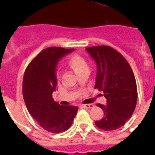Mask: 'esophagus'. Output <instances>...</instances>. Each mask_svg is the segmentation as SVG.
Wrapping results in <instances>:
<instances>
[{
  "mask_svg": "<svg viewBox=\"0 0 155 155\" xmlns=\"http://www.w3.org/2000/svg\"><path fill=\"white\" fill-rule=\"evenodd\" d=\"M80 107L84 108H92L94 107V104H81Z\"/></svg>",
  "mask_w": 155,
  "mask_h": 155,
  "instance_id": "esophagus-1",
  "label": "esophagus"
}]
</instances>
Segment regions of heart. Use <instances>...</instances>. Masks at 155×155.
Here are the masks:
<instances>
[{
	"instance_id": "1",
	"label": "heart",
	"mask_w": 155,
	"mask_h": 155,
	"mask_svg": "<svg viewBox=\"0 0 155 155\" xmlns=\"http://www.w3.org/2000/svg\"><path fill=\"white\" fill-rule=\"evenodd\" d=\"M67 63L78 75L84 72L89 71V67L87 60L83 56L77 54L69 56L67 59Z\"/></svg>"
}]
</instances>
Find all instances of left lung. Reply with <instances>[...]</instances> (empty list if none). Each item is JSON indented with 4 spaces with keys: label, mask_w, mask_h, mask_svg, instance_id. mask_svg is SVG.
<instances>
[{
    "label": "left lung",
    "mask_w": 155,
    "mask_h": 155,
    "mask_svg": "<svg viewBox=\"0 0 155 155\" xmlns=\"http://www.w3.org/2000/svg\"><path fill=\"white\" fill-rule=\"evenodd\" d=\"M97 66L95 88L104 92L107 104H97L104 111L101 120L95 121L97 127L106 131L125 125L137 104V90L134 75L126 59L108 46L86 48Z\"/></svg>",
    "instance_id": "obj_1"
}]
</instances>
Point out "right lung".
<instances>
[{
    "label": "right lung",
    "mask_w": 155,
    "mask_h": 155,
    "mask_svg": "<svg viewBox=\"0 0 155 155\" xmlns=\"http://www.w3.org/2000/svg\"><path fill=\"white\" fill-rule=\"evenodd\" d=\"M74 49L51 47L42 50L24 73L22 94L25 105L34 119L48 132L58 134L71 127L77 113L76 106H63L52 98L57 79L58 61Z\"/></svg>",
    "instance_id": "obj_1"
}]
</instances>
